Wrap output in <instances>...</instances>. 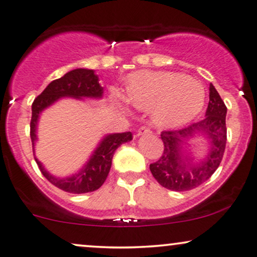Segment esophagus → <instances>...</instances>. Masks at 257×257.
<instances>
[{"instance_id": "34e87169", "label": "esophagus", "mask_w": 257, "mask_h": 257, "mask_svg": "<svg viewBox=\"0 0 257 257\" xmlns=\"http://www.w3.org/2000/svg\"><path fill=\"white\" fill-rule=\"evenodd\" d=\"M147 134H151V129L147 128V126H141V128H139L137 137H141V135H147Z\"/></svg>"}]
</instances>
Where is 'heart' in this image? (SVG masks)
Instances as JSON below:
<instances>
[{"label": "heart", "instance_id": "obj_1", "mask_svg": "<svg viewBox=\"0 0 257 257\" xmlns=\"http://www.w3.org/2000/svg\"><path fill=\"white\" fill-rule=\"evenodd\" d=\"M205 97L202 83L178 73L138 72L126 85V100L138 109H151L154 123L169 128L195 118Z\"/></svg>", "mask_w": 257, "mask_h": 257}]
</instances>
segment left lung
Returning <instances> with one entry per match:
<instances>
[{
  "mask_svg": "<svg viewBox=\"0 0 257 257\" xmlns=\"http://www.w3.org/2000/svg\"><path fill=\"white\" fill-rule=\"evenodd\" d=\"M226 112L224 101L211 83L205 118L179 131L162 132L164 152L158 162L150 165L160 185L174 191H187L199 187L214 174L226 146ZM200 134L207 137L211 148L205 161L194 163L191 157L184 156L181 148L184 141Z\"/></svg>",
  "mask_w": 257,
  "mask_h": 257,
  "instance_id": "8db88e82",
  "label": "left lung"
}]
</instances>
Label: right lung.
Wrapping results in <instances>:
<instances>
[{
  "mask_svg": "<svg viewBox=\"0 0 257 257\" xmlns=\"http://www.w3.org/2000/svg\"><path fill=\"white\" fill-rule=\"evenodd\" d=\"M103 93L104 88L99 85L98 75H95L94 70L92 69L78 68V69L70 70V72L64 74L62 78L54 80L49 83L32 104L30 135L31 140H32L33 154H35V144L37 141V123H38L39 115L43 110L50 106L51 104H54L62 97L78 99L101 98ZM132 139L133 135L131 132L106 135L98 145L97 150L92 154L86 165L80 170L78 174L66 178L55 177L50 172L46 171L42 163L36 157L35 159L43 176L55 187L60 188L67 193L85 194L97 190L103 185L107 175H109L115 151L120 145L131 141Z\"/></svg>",
  "mask_w": 257,
  "mask_h": 257,
  "instance_id": "add662e5",
  "label": "right lung"
}]
</instances>
